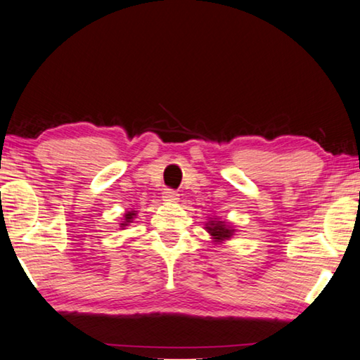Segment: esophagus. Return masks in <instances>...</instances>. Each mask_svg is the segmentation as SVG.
<instances>
[{
	"instance_id": "1",
	"label": "esophagus",
	"mask_w": 360,
	"mask_h": 360,
	"mask_svg": "<svg viewBox=\"0 0 360 360\" xmlns=\"http://www.w3.org/2000/svg\"><path fill=\"white\" fill-rule=\"evenodd\" d=\"M162 199H164V201H169V202H175L176 199H179V193L172 190V188H164Z\"/></svg>"
}]
</instances>
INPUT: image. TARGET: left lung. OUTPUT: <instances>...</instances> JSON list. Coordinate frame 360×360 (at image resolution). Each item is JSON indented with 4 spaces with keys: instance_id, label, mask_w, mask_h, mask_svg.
I'll return each mask as SVG.
<instances>
[{
    "instance_id": "8db88e82",
    "label": "left lung",
    "mask_w": 360,
    "mask_h": 360,
    "mask_svg": "<svg viewBox=\"0 0 360 360\" xmlns=\"http://www.w3.org/2000/svg\"><path fill=\"white\" fill-rule=\"evenodd\" d=\"M206 230H207V233L212 236V240L215 243H222L225 240H230V238L235 233L233 226H230L229 224L222 222V220H209V222L206 224Z\"/></svg>"
}]
</instances>
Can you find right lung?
<instances>
[{"mask_svg":"<svg viewBox=\"0 0 360 360\" xmlns=\"http://www.w3.org/2000/svg\"><path fill=\"white\" fill-rule=\"evenodd\" d=\"M135 215H136V211H130V212H127V214H125V219H124V222L120 224V226H122V229H124V226H127V225H129V224L134 222Z\"/></svg>","mask_w":360,"mask_h":360,"instance_id":"right-lung-1","label":"right lung"}]
</instances>
